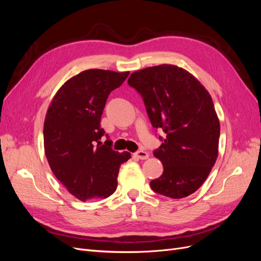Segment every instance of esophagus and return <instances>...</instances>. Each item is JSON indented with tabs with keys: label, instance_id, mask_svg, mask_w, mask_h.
<instances>
[{
	"label": "esophagus",
	"instance_id": "esophagus-1",
	"mask_svg": "<svg viewBox=\"0 0 261 261\" xmlns=\"http://www.w3.org/2000/svg\"><path fill=\"white\" fill-rule=\"evenodd\" d=\"M134 155H135L136 158H138V159L140 160H146L149 158V154L147 151H144V150H138V151H136L135 153H134Z\"/></svg>",
	"mask_w": 261,
	"mask_h": 261
}]
</instances>
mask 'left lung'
Here are the masks:
<instances>
[{
  "instance_id": "1",
  "label": "left lung",
  "mask_w": 261,
  "mask_h": 261,
  "mask_svg": "<svg viewBox=\"0 0 261 261\" xmlns=\"http://www.w3.org/2000/svg\"><path fill=\"white\" fill-rule=\"evenodd\" d=\"M127 83L140 93L151 125L165 133L153 151L163 173L150 187L174 199L195 193L218 156L220 123L209 92L191 73L170 64L137 70Z\"/></svg>"
}]
</instances>
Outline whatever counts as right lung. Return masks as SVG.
<instances>
[{
  "label": "right lung",
  "mask_w": 261,
  "mask_h": 261,
  "mask_svg": "<svg viewBox=\"0 0 261 261\" xmlns=\"http://www.w3.org/2000/svg\"><path fill=\"white\" fill-rule=\"evenodd\" d=\"M128 75L84 70L61 87L46 112L45 156L55 177L82 201L111 196L120 165L130 158L129 152L114 151L110 139L100 141L106 134L100 122L107 99Z\"/></svg>",
  "instance_id": "right-lung-1"
}]
</instances>
